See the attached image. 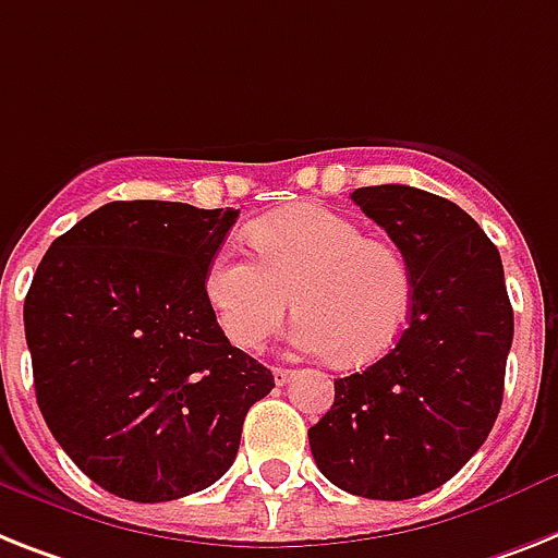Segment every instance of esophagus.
Returning a JSON list of instances; mask_svg holds the SVG:
<instances>
[{"label": "esophagus", "mask_w": 558, "mask_h": 558, "mask_svg": "<svg viewBox=\"0 0 558 558\" xmlns=\"http://www.w3.org/2000/svg\"><path fill=\"white\" fill-rule=\"evenodd\" d=\"M274 379L276 385H288V381L296 379V371H290V367H274Z\"/></svg>", "instance_id": "34e87169"}]
</instances>
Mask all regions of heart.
Returning a JSON list of instances; mask_svg holds the SVG:
<instances>
[{
  "instance_id": "1",
  "label": "heart",
  "mask_w": 558,
  "mask_h": 558,
  "mask_svg": "<svg viewBox=\"0 0 558 558\" xmlns=\"http://www.w3.org/2000/svg\"><path fill=\"white\" fill-rule=\"evenodd\" d=\"M259 262L222 247L205 293L225 336L259 351L296 305L293 344L344 365H367L399 342L413 305L411 265L390 242L365 236L328 207L296 205L251 228Z\"/></svg>"
}]
</instances>
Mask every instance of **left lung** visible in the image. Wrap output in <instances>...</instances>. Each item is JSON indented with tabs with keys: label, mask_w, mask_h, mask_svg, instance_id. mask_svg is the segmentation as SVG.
<instances>
[{
	"label": "left lung",
	"mask_w": 558,
	"mask_h": 558,
	"mask_svg": "<svg viewBox=\"0 0 558 558\" xmlns=\"http://www.w3.org/2000/svg\"><path fill=\"white\" fill-rule=\"evenodd\" d=\"M351 199L411 265L413 305L379 362L333 381V404L307 439L336 487L402 501L445 485L485 445L513 307L499 251L459 205L408 185L359 187Z\"/></svg>",
	"instance_id": "8db88e82"
}]
</instances>
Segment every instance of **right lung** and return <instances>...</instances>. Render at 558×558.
Returning <instances> with one entry per match:
<instances>
[{
    "mask_svg": "<svg viewBox=\"0 0 558 558\" xmlns=\"http://www.w3.org/2000/svg\"><path fill=\"white\" fill-rule=\"evenodd\" d=\"M239 210L108 202L50 245L25 296L39 411L108 494H199L236 459L274 373L228 342L205 274Z\"/></svg>",
    "mask_w": 558,
    "mask_h": 558,
    "instance_id": "1",
    "label": "right lung"
}]
</instances>
